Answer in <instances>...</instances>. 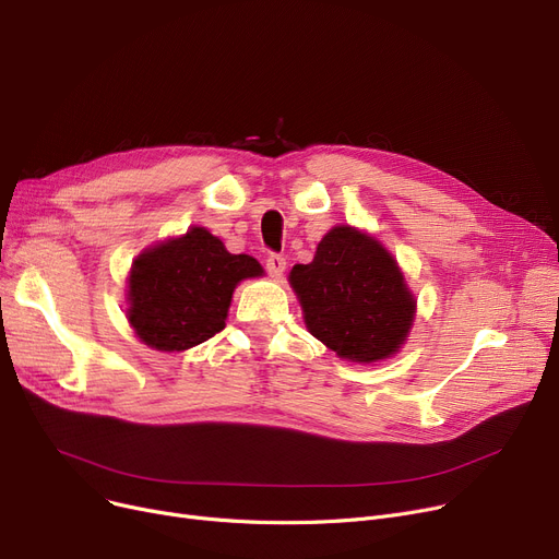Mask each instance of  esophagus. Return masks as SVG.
<instances>
[{
	"label": "esophagus",
	"instance_id": "obj_1",
	"mask_svg": "<svg viewBox=\"0 0 559 559\" xmlns=\"http://www.w3.org/2000/svg\"><path fill=\"white\" fill-rule=\"evenodd\" d=\"M285 264H287V262H285L283 255L272 253V255L267 258V264H264V267H267V272H270L272 278H281L283 272H285Z\"/></svg>",
	"mask_w": 559,
	"mask_h": 559
}]
</instances>
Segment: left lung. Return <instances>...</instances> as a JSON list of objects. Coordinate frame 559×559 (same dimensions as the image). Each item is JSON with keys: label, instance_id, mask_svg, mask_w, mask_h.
<instances>
[{"label": "left lung", "instance_id": "left-lung-1", "mask_svg": "<svg viewBox=\"0 0 559 559\" xmlns=\"http://www.w3.org/2000/svg\"><path fill=\"white\" fill-rule=\"evenodd\" d=\"M310 335L350 362L388 360L415 324L417 299L396 258L371 233L333 226L287 276Z\"/></svg>", "mask_w": 559, "mask_h": 559}]
</instances>
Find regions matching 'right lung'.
<instances>
[{"label":"right lung","mask_w":559,"mask_h":559,"mask_svg":"<svg viewBox=\"0 0 559 559\" xmlns=\"http://www.w3.org/2000/svg\"><path fill=\"white\" fill-rule=\"evenodd\" d=\"M262 274L253 255L230 253L209 228L190 226L133 260L127 319L150 348L188 350L226 326L235 287Z\"/></svg>","instance_id":"obj_1"}]
</instances>
